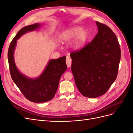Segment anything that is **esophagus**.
<instances>
[{
	"label": "esophagus",
	"mask_w": 133,
	"mask_h": 133,
	"mask_svg": "<svg viewBox=\"0 0 133 133\" xmlns=\"http://www.w3.org/2000/svg\"><path fill=\"white\" fill-rule=\"evenodd\" d=\"M66 63L67 66L68 68H70L71 66V59L69 57H66Z\"/></svg>",
	"instance_id": "esophagus-1"
}]
</instances>
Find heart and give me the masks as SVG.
<instances>
[{"label":"heart","mask_w":133,"mask_h":133,"mask_svg":"<svg viewBox=\"0 0 133 133\" xmlns=\"http://www.w3.org/2000/svg\"><path fill=\"white\" fill-rule=\"evenodd\" d=\"M76 38L74 47L75 49H80L84 46L89 37V31L86 29H83L79 26L69 28L59 36V40L62 43H68Z\"/></svg>","instance_id":"b5f03b06"}]
</instances>
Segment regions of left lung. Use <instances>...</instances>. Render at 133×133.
<instances>
[{
	"mask_svg": "<svg viewBox=\"0 0 133 133\" xmlns=\"http://www.w3.org/2000/svg\"><path fill=\"white\" fill-rule=\"evenodd\" d=\"M98 32L92 41L70 55L75 84L83 96L105 94L117 77L121 50L116 36L104 24L96 22Z\"/></svg>",
	"mask_w": 133,
	"mask_h": 133,
	"instance_id": "8db88e82",
	"label": "left lung"
}]
</instances>
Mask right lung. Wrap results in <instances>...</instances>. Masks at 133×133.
<instances>
[{"instance_id": "obj_1", "label": "right lung", "mask_w": 133, "mask_h": 133, "mask_svg": "<svg viewBox=\"0 0 133 133\" xmlns=\"http://www.w3.org/2000/svg\"><path fill=\"white\" fill-rule=\"evenodd\" d=\"M39 23L26 26L20 30L11 41L8 52L11 77L24 96L34 103H45L54 98L58 89L60 78L66 70L65 56L51 59L43 73L36 79H31L22 74L16 66L14 52L17 40L28 31L38 29Z\"/></svg>"}]
</instances>
